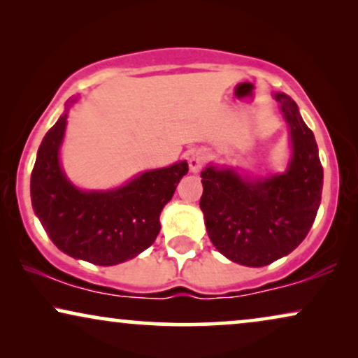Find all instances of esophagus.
<instances>
[{
	"label": "esophagus",
	"instance_id": "obj_1",
	"mask_svg": "<svg viewBox=\"0 0 358 358\" xmlns=\"http://www.w3.org/2000/svg\"><path fill=\"white\" fill-rule=\"evenodd\" d=\"M207 161V153L203 150H194L192 153L189 155V168L192 173H199L202 169V166Z\"/></svg>",
	"mask_w": 358,
	"mask_h": 358
}]
</instances>
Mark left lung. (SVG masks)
Instances as JSON below:
<instances>
[{
    "mask_svg": "<svg viewBox=\"0 0 358 358\" xmlns=\"http://www.w3.org/2000/svg\"><path fill=\"white\" fill-rule=\"evenodd\" d=\"M290 127L292 158L282 174L244 179L234 169L207 166L200 208L213 246L229 261L264 267L290 254L315 222L322 166L313 131L290 96L273 94Z\"/></svg>",
    "mask_w": 358,
    "mask_h": 358,
    "instance_id": "8db88e82",
    "label": "left lung"
}]
</instances>
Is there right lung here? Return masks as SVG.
<instances>
[{"label":"right lung","instance_id":"right-lung-1","mask_svg":"<svg viewBox=\"0 0 358 358\" xmlns=\"http://www.w3.org/2000/svg\"><path fill=\"white\" fill-rule=\"evenodd\" d=\"M68 110L47 131L31 176L34 212L52 243L68 256L96 266L134 259L155 243L159 215L173 199L185 161L146 171L112 190H80L60 168V145Z\"/></svg>","mask_w":358,"mask_h":358}]
</instances>
